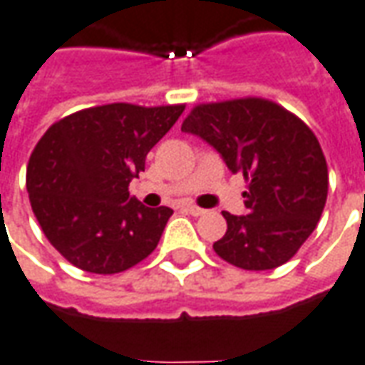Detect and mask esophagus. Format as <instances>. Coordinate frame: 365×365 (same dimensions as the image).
Returning a JSON list of instances; mask_svg holds the SVG:
<instances>
[{
    "instance_id": "obj_1",
    "label": "esophagus",
    "mask_w": 365,
    "mask_h": 365,
    "mask_svg": "<svg viewBox=\"0 0 365 365\" xmlns=\"http://www.w3.org/2000/svg\"><path fill=\"white\" fill-rule=\"evenodd\" d=\"M185 210H187L188 215H192V216H202L205 212H207L205 208L197 207V205H185Z\"/></svg>"
}]
</instances>
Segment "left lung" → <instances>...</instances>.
Masks as SVG:
<instances>
[{"instance_id":"8db88e82","label":"left lung","mask_w":365,"mask_h":365,"mask_svg":"<svg viewBox=\"0 0 365 365\" xmlns=\"http://www.w3.org/2000/svg\"><path fill=\"white\" fill-rule=\"evenodd\" d=\"M180 129L197 135L248 180L246 215L222 212L226 235L212 248L245 270L288 262L312 235L328 197V165L308 125L266 99L198 105Z\"/></svg>"}]
</instances>
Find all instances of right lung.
I'll return each instance as SVG.
<instances>
[{
	"instance_id": "1",
	"label": "right lung",
	"mask_w": 365,
	"mask_h": 365,
	"mask_svg": "<svg viewBox=\"0 0 365 365\" xmlns=\"http://www.w3.org/2000/svg\"><path fill=\"white\" fill-rule=\"evenodd\" d=\"M182 105L113 103L51 125L27 165V192L47 240L73 266L117 274L157 248L173 210L129 195L130 178L177 123Z\"/></svg>"
}]
</instances>
